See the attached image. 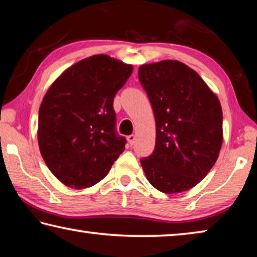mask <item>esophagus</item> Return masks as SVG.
Here are the masks:
<instances>
[{"mask_svg": "<svg viewBox=\"0 0 257 257\" xmlns=\"http://www.w3.org/2000/svg\"><path fill=\"white\" fill-rule=\"evenodd\" d=\"M127 141L130 145H134L135 142H136V136L135 135H130V136L127 137Z\"/></svg>", "mask_w": 257, "mask_h": 257, "instance_id": "1", "label": "esophagus"}]
</instances>
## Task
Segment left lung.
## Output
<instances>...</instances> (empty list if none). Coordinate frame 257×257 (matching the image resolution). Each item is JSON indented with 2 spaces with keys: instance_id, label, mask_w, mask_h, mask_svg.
I'll use <instances>...</instances> for the list:
<instances>
[{
  "instance_id": "obj_1",
  "label": "left lung",
  "mask_w": 257,
  "mask_h": 257,
  "mask_svg": "<svg viewBox=\"0 0 257 257\" xmlns=\"http://www.w3.org/2000/svg\"><path fill=\"white\" fill-rule=\"evenodd\" d=\"M138 77L153 107L155 150L141 163L165 194L196 186L214 165L223 141L219 98L193 69L176 60L143 64Z\"/></svg>"
}]
</instances>
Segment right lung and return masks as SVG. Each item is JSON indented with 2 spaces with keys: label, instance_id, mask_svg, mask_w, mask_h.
Returning a JSON list of instances; mask_svg holds the SVG:
<instances>
[{
  "label": "right lung",
  "instance_id": "obj_1",
  "mask_svg": "<svg viewBox=\"0 0 257 257\" xmlns=\"http://www.w3.org/2000/svg\"><path fill=\"white\" fill-rule=\"evenodd\" d=\"M132 64L97 54L78 61L47 89L38 113L37 139L47 168L63 185L92 187L124 151L115 134L113 98Z\"/></svg>",
  "mask_w": 257,
  "mask_h": 257
}]
</instances>
